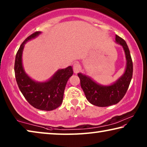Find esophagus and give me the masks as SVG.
I'll use <instances>...</instances> for the list:
<instances>
[{
    "mask_svg": "<svg viewBox=\"0 0 147 147\" xmlns=\"http://www.w3.org/2000/svg\"><path fill=\"white\" fill-rule=\"evenodd\" d=\"M80 71V67L79 64L75 63L73 65V71L74 73H78V72Z\"/></svg>",
    "mask_w": 147,
    "mask_h": 147,
    "instance_id": "1",
    "label": "esophagus"
}]
</instances>
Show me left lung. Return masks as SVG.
<instances>
[{"label":"left lung","mask_w":147,"mask_h":147,"mask_svg":"<svg viewBox=\"0 0 147 147\" xmlns=\"http://www.w3.org/2000/svg\"><path fill=\"white\" fill-rule=\"evenodd\" d=\"M116 43L120 44L125 53L126 67L124 74L115 83L110 86H102L93 81L90 77L82 73L78 76L80 80L81 88L89 102L94 106L106 107L117 104L124 97L130 85L133 74V63L126 41L117 35Z\"/></svg>","instance_id":"left-lung-1"}]
</instances>
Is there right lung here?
I'll use <instances>...</instances> for the list:
<instances>
[{
	"instance_id": "right-lung-1",
	"label": "right lung",
	"mask_w": 147,
	"mask_h": 147,
	"mask_svg": "<svg viewBox=\"0 0 147 147\" xmlns=\"http://www.w3.org/2000/svg\"><path fill=\"white\" fill-rule=\"evenodd\" d=\"M40 34L41 32H34L21 45L15 60V75L20 91L30 105L40 110L51 111L58 108L63 102L65 88L73 71L71 66L59 69L45 82H38L27 75L22 63L24 44Z\"/></svg>"
}]
</instances>
